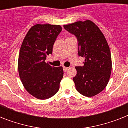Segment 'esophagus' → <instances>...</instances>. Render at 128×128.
<instances>
[{
	"label": "esophagus",
	"instance_id": "esophagus-1",
	"mask_svg": "<svg viewBox=\"0 0 128 128\" xmlns=\"http://www.w3.org/2000/svg\"><path fill=\"white\" fill-rule=\"evenodd\" d=\"M68 70V68H67V67H64V68H63V70H64V72H67Z\"/></svg>",
	"mask_w": 128,
	"mask_h": 128
}]
</instances>
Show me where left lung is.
I'll return each instance as SVG.
<instances>
[{
  "label": "left lung",
  "instance_id": "obj_1",
  "mask_svg": "<svg viewBox=\"0 0 128 128\" xmlns=\"http://www.w3.org/2000/svg\"><path fill=\"white\" fill-rule=\"evenodd\" d=\"M76 36L79 56L85 58L82 66H76L73 78L76 90L92 97L101 92L109 81L112 70L111 53L107 41L99 28L92 21H78L64 25Z\"/></svg>",
  "mask_w": 128,
  "mask_h": 128
}]
</instances>
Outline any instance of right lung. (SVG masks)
Here are the masks:
<instances>
[{
	"instance_id": "obj_1",
	"label": "right lung",
	"mask_w": 128,
	"mask_h": 128,
	"mask_svg": "<svg viewBox=\"0 0 128 128\" xmlns=\"http://www.w3.org/2000/svg\"><path fill=\"white\" fill-rule=\"evenodd\" d=\"M62 27L60 25L36 24L28 30L21 45L18 69L27 92L38 99L46 100L56 94L63 78V69L45 62Z\"/></svg>"
}]
</instances>
